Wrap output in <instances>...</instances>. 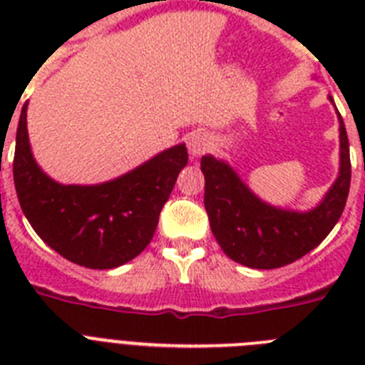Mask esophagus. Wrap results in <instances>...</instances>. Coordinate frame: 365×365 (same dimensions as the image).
<instances>
[{"mask_svg":"<svg viewBox=\"0 0 365 365\" xmlns=\"http://www.w3.org/2000/svg\"><path fill=\"white\" fill-rule=\"evenodd\" d=\"M210 148V138L205 133H192L188 137V151L192 157H199Z\"/></svg>","mask_w":365,"mask_h":365,"instance_id":"1","label":"esophagus"}]
</instances>
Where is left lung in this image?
<instances>
[{"label": "left lung", "mask_w": 365, "mask_h": 365, "mask_svg": "<svg viewBox=\"0 0 365 365\" xmlns=\"http://www.w3.org/2000/svg\"><path fill=\"white\" fill-rule=\"evenodd\" d=\"M338 120L340 175L324 201L303 214L267 205L227 163L212 155L202 157L206 214L219 247L230 259L250 269H279L311 252L333 230L346 208L351 185L349 138L340 113Z\"/></svg>", "instance_id": "obj_1"}]
</instances>
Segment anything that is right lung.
Segmentation results:
<instances>
[{"label": "right lung", "mask_w": 365, "mask_h": 365, "mask_svg": "<svg viewBox=\"0 0 365 365\" xmlns=\"http://www.w3.org/2000/svg\"><path fill=\"white\" fill-rule=\"evenodd\" d=\"M186 163L188 150L179 144L104 185H58L32 157L25 104L12 172L19 206L41 240L76 265L102 270L124 265L150 245Z\"/></svg>", "instance_id": "right-lung-1"}]
</instances>
